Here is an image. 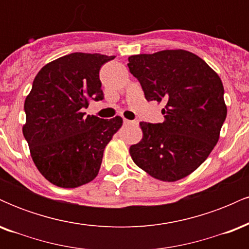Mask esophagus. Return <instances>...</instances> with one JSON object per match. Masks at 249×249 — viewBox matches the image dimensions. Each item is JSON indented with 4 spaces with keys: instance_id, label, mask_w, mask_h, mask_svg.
I'll return each mask as SVG.
<instances>
[{
    "instance_id": "obj_1",
    "label": "esophagus",
    "mask_w": 249,
    "mask_h": 249,
    "mask_svg": "<svg viewBox=\"0 0 249 249\" xmlns=\"http://www.w3.org/2000/svg\"><path fill=\"white\" fill-rule=\"evenodd\" d=\"M124 124L125 125H137V124H138V123L134 122V121H128V119H125L124 118Z\"/></svg>"
}]
</instances>
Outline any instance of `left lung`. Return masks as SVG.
<instances>
[{
  "mask_svg": "<svg viewBox=\"0 0 249 249\" xmlns=\"http://www.w3.org/2000/svg\"><path fill=\"white\" fill-rule=\"evenodd\" d=\"M127 67L146 101L165 103L164 122L141 123L142 139L130 147L133 161L162 181L185 178L219 141L227 116L221 79L204 59L186 50L130 56Z\"/></svg>",
  "mask_w": 249,
  "mask_h": 249,
  "instance_id": "1",
  "label": "left lung"
}]
</instances>
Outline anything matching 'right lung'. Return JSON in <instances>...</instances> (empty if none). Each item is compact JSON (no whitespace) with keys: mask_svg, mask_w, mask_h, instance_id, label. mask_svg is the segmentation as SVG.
Wrapping results in <instances>:
<instances>
[{"mask_svg":"<svg viewBox=\"0 0 249 249\" xmlns=\"http://www.w3.org/2000/svg\"><path fill=\"white\" fill-rule=\"evenodd\" d=\"M115 58L73 53L39 70L25 98L23 136L36 167L51 184L73 188L96 178L105 146L122 117L85 116L89 102L104 99L99 70Z\"/></svg>","mask_w":249,"mask_h":249,"instance_id":"obj_1","label":"right lung"}]
</instances>
